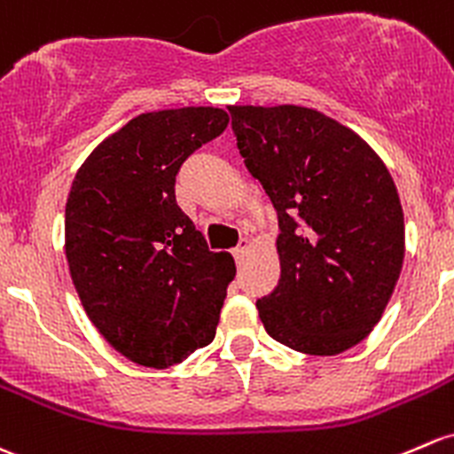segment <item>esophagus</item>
<instances>
[{
  "label": "esophagus",
  "mask_w": 454,
  "mask_h": 454,
  "mask_svg": "<svg viewBox=\"0 0 454 454\" xmlns=\"http://www.w3.org/2000/svg\"><path fill=\"white\" fill-rule=\"evenodd\" d=\"M247 250H250V243H247V241H241V243H239V246H237V247H235V252H232V254H235L237 263H241V261H243V259H246Z\"/></svg>",
  "instance_id": "1"
}]
</instances>
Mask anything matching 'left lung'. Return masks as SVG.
Listing matches in <instances>:
<instances>
[{
    "mask_svg": "<svg viewBox=\"0 0 454 454\" xmlns=\"http://www.w3.org/2000/svg\"><path fill=\"white\" fill-rule=\"evenodd\" d=\"M246 167L278 213L280 280L256 300L265 331L304 355L364 341L404 259L394 178L355 130L315 108L228 106Z\"/></svg>",
    "mask_w": 454,
    "mask_h": 454,
    "instance_id": "8db88e82",
    "label": "left lung"
}]
</instances>
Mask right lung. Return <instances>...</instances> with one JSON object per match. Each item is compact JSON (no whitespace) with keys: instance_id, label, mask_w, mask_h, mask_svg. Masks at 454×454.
Wrapping results in <instances>:
<instances>
[{"instance_id":"right-lung-1","label":"right lung","mask_w":454,"mask_h":454,"mask_svg":"<svg viewBox=\"0 0 454 454\" xmlns=\"http://www.w3.org/2000/svg\"><path fill=\"white\" fill-rule=\"evenodd\" d=\"M226 126L228 113L213 106L143 113L99 143L71 183V280L104 340L139 365L183 364L215 337L235 259L208 252L174 184Z\"/></svg>"}]
</instances>
